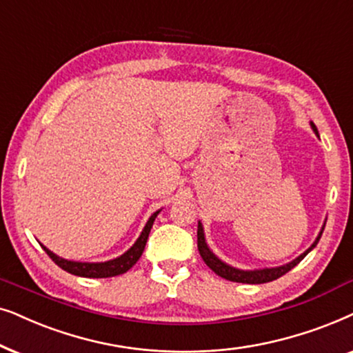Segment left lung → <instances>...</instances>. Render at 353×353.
Segmentation results:
<instances>
[{
	"mask_svg": "<svg viewBox=\"0 0 353 353\" xmlns=\"http://www.w3.org/2000/svg\"><path fill=\"white\" fill-rule=\"evenodd\" d=\"M312 129H313V132L318 135V129H316V125L313 124V122H312ZM318 137H319V135H318ZM324 225H326V221H324L321 231H319L318 237L314 239V242L307 248V250L302 253V255H299L297 258H295V260L285 263V265H283V266L260 268V270H239V268H234L231 265H228V263H224L223 260H221V258L216 256L214 253L211 252L208 243H206L203 224H201L200 221H199V229H196V243H199V252H200L201 258H203V261L206 263V266H208L210 270H213L216 274L221 276V278L232 281V283H242V284H265V283H271V281L281 278V276L285 274V272H289L290 270H292L294 266H297L299 263L302 261L303 258L307 256L314 247H316V243L319 242V239H321V234L324 231Z\"/></svg>",
	"mask_w": 353,
	"mask_h": 353,
	"instance_id": "obj_1",
	"label": "left lung"
}]
</instances>
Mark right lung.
<instances>
[{
    "label": "right lung",
    "instance_id": "obj_1",
    "mask_svg": "<svg viewBox=\"0 0 353 353\" xmlns=\"http://www.w3.org/2000/svg\"><path fill=\"white\" fill-rule=\"evenodd\" d=\"M159 211L161 210L154 211V213L150 216V219L147 221V224H145L142 234H140L134 245L130 247L125 253H122L121 256L112 258V260L100 261V263L72 261V260H65V258L58 256L56 253L48 250L43 243H41V248L48 253V256L59 268H63L64 271L70 272V274L81 276V278H112V276L124 274V272H128L130 268L139 261V258L142 256L145 245H147V241H148V234L152 231V225L154 223V219H157V216L159 214Z\"/></svg>",
    "mask_w": 353,
    "mask_h": 353
}]
</instances>
